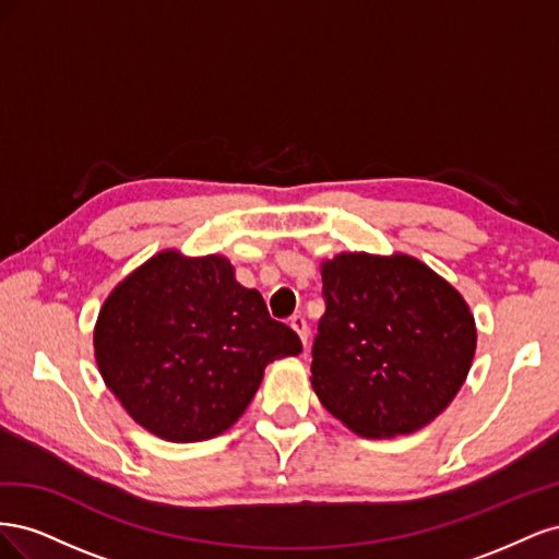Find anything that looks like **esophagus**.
Masks as SVG:
<instances>
[{"instance_id": "34e87169", "label": "esophagus", "mask_w": 559, "mask_h": 559, "mask_svg": "<svg viewBox=\"0 0 559 559\" xmlns=\"http://www.w3.org/2000/svg\"><path fill=\"white\" fill-rule=\"evenodd\" d=\"M289 324H292V329L298 333L302 347H306V345H308V337H310V329H308V321H306V317H302V314H294Z\"/></svg>"}]
</instances>
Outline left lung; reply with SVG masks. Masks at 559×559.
I'll list each match as a JSON object with an SVG mask.
<instances>
[{"instance_id": "obj_1", "label": "left lung", "mask_w": 559, "mask_h": 559, "mask_svg": "<svg viewBox=\"0 0 559 559\" xmlns=\"http://www.w3.org/2000/svg\"><path fill=\"white\" fill-rule=\"evenodd\" d=\"M321 282L310 366L321 405L366 438L413 433L441 415L476 352L464 298L401 253H341Z\"/></svg>"}]
</instances>
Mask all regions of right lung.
I'll return each mask as SVG.
<instances>
[{
	"instance_id": "obj_1",
	"label": "right lung",
	"mask_w": 559,
	"mask_h": 559,
	"mask_svg": "<svg viewBox=\"0 0 559 559\" xmlns=\"http://www.w3.org/2000/svg\"><path fill=\"white\" fill-rule=\"evenodd\" d=\"M302 349L267 314L263 296L235 282L224 257L163 251L116 286L95 326V359L128 415L173 443L226 431L270 361Z\"/></svg>"
}]
</instances>
